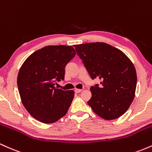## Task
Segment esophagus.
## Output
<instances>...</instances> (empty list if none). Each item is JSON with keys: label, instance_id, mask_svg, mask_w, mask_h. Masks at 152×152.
Here are the masks:
<instances>
[{"label": "esophagus", "instance_id": "1", "mask_svg": "<svg viewBox=\"0 0 152 152\" xmlns=\"http://www.w3.org/2000/svg\"><path fill=\"white\" fill-rule=\"evenodd\" d=\"M81 91H82V89H78V88H76V89H75V92H76V94L81 93Z\"/></svg>", "mask_w": 152, "mask_h": 152}]
</instances>
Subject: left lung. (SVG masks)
I'll return each instance as SVG.
<instances>
[{
    "instance_id": "obj_1",
    "label": "left lung",
    "mask_w": 152,
    "mask_h": 152,
    "mask_svg": "<svg viewBox=\"0 0 152 152\" xmlns=\"http://www.w3.org/2000/svg\"><path fill=\"white\" fill-rule=\"evenodd\" d=\"M92 79L101 85L91 87L88 101L94 113L106 120L122 116L133 102L137 76L133 63L121 50L106 43L74 45Z\"/></svg>"
}]
</instances>
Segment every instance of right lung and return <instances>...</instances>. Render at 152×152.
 <instances>
[{"instance_id":"right-lung-1","label":"right lung","mask_w":152,"mask_h":152,"mask_svg":"<svg viewBox=\"0 0 152 152\" xmlns=\"http://www.w3.org/2000/svg\"><path fill=\"white\" fill-rule=\"evenodd\" d=\"M76 56L72 46H48L28 57L17 78L24 107L34 118L51 124L64 116L74 97V91L55 86L64 80L65 67Z\"/></svg>"}]
</instances>
